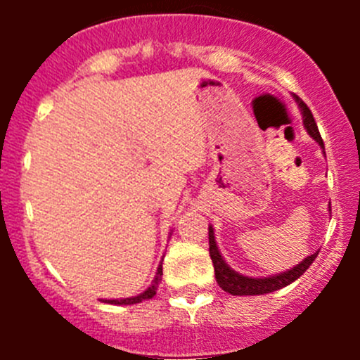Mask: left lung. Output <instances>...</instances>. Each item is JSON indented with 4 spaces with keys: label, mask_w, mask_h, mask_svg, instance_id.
Instances as JSON below:
<instances>
[{
    "label": "left lung",
    "mask_w": 360,
    "mask_h": 360,
    "mask_svg": "<svg viewBox=\"0 0 360 360\" xmlns=\"http://www.w3.org/2000/svg\"><path fill=\"white\" fill-rule=\"evenodd\" d=\"M294 101L297 104V108L301 110V115H303V126L307 129L308 135L321 146L324 155V144L323 139L319 135V129H317V124L314 120V115H311V111L308 110L307 104L294 95ZM330 211V207H328ZM209 254H211L212 259V266H214V276L218 285L221 287V290H225L227 294L231 295H263V294H270V292H276L279 288L287 287L290 283H294L295 279L301 278V276L307 272L308 266L314 263L316 256L319 254V250L310 256H307L303 262H299L297 265H294L292 269L285 270V272H278V274L272 276H259V278H252V276H243L240 272L229 266V263L225 262V257L221 256L218 249V243H216V236H214V229L212 225H209Z\"/></svg>",
    "instance_id": "left-lung-1"
}]
</instances>
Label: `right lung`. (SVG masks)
Listing matches in <instances>:
<instances>
[{
  "mask_svg": "<svg viewBox=\"0 0 360 360\" xmlns=\"http://www.w3.org/2000/svg\"><path fill=\"white\" fill-rule=\"evenodd\" d=\"M173 232V231H171ZM169 232V236H171ZM160 279H162V263L158 265L157 269V276H155V279H153V283L149 285L148 288H146L142 294L139 295H133V297H120V299H101L103 303H108V304H136V303H142V301H148V299H151L153 295L157 294L158 290V285H160Z\"/></svg>",
  "mask_w": 360,
  "mask_h": 360,
  "instance_id": "obj_1",
  "label": "right lung"
}]
</instances>
